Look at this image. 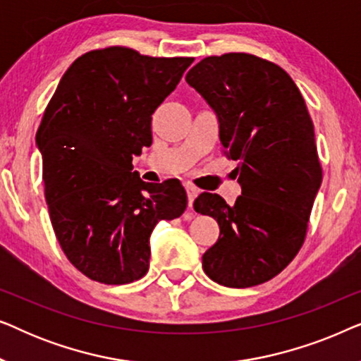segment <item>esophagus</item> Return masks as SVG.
Returning <instances> with one entry per match:
<instances>
[{
  "label": "esophagus",
  "instance_id": "34e87169",
  "mask_svg": "<svg viewBox=\"0 0 361 361\" xmlns=\"http://www.w3.org/2000/svg\"><path fill=\"white\" fill-rule=\"evenodd\" d=\"M185 190H187V199H189V207H192L194 205L195 197L199 195V189H195L194 185H185Z\"/></svg>",
  "mask_w": 361,
  "mask_h": 361
}]
</instances>
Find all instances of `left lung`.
<instances>
[{"label":"left lung","mask_w":361,"mask_h":361,"mask_svg":"<svg viewBox=\"0 0 361 361\" xmlns=\"http://www.w3.org/2000/svg\"><path fill=\"white\" fill-rule=\"evenodd\" d=\"M185 80L215 111L241 185L233 205L209 192L194 202L220 226L202 268L226 288L266 283L299 253L322 182L307 106L288 72L251 54L205 57Z\"/></svg>","instance_id":"1"}]
</instances>
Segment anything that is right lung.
<instances>
[{
  "label": "right lung",
  "mask_w": 361,
  "mask_h": 361,
  "mask_svg": "<svg viewBox=\"0 0 361 361\" xmlns=\"http://www.w3.org/2000/svg\"><path fill=\"white\" fill-rule=\"evenodd\" d=\"M192 62L118 46L90 51L67 68L44 111L36 145L49 215L62 251L87 278H142L157 221L184 214L179 180L142 182L131 162L151 146L152 113Z\"/></svg>",
  "instance_id": "add662e5"
}]
</instances>
